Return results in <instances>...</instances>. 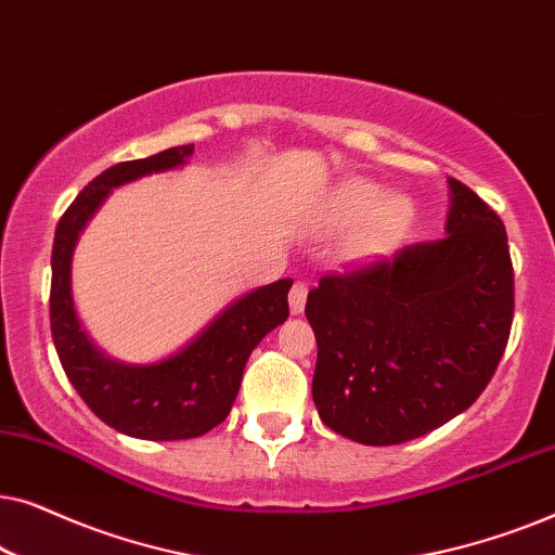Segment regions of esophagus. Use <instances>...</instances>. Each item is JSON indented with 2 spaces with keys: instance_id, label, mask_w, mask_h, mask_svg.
<instances>
[{
  "instance_id": "esophagus-1",
  "label": "esophagus",
  "mask_w": 555,
  "mask_h": 555,
  "mask_svg": "<svg viewBox=\"0 0 555 555\" xmlns=\"http://www.w3.org/2000/svg\"><path fill=\"white\" fill-rule=\"evenodd\" d=\"M291 313L293 315H300L302 308H306V300H308V285L306 283H295L291 287Z\"/></svg>"
}]
</instances>
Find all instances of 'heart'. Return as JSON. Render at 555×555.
I'll return each instance as SVG.
<instances>
[{"label": "heart", "instance_id": "obj_1", "mask_svg": "<svg viewBox=\"0 0 555 555\" xmlns=\"http://www.w3.org/2000/svg\"><path fill=\"white\" fill-rule=\"evenodd\" d=\"M361 216L364 219L346 242V255L351 260H371L391 253L412 227L414 204L401 194L382 196V186L369 179L340 181L331 196V219L348 224Z\"/></svg>", "mask_w": 555, "mask_h": 555}]
</instances>
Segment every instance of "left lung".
Wrapping results in <instances>:
<instances>
[{
    "mask_svg": "<svg viewBox=\"0 0 555 555\" xmlns=\"http://www.w3.org/2000/svg\"><path fill=\"white\" fill-rule=\"evenodd\" d=\"M447 237L399 249L308 293L318 340L313 401L325 427L386 447L424 437L475 404L515 310L505 224L450 179Z\"/></svg>",
    "mask_w": 555,
    "mask_h": 555,
    "instance_id": "obj_1",
    "label": "left lung"
}]
</instances>
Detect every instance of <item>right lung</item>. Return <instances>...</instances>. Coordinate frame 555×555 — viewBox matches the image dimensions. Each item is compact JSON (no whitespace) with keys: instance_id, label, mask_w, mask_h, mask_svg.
Returning a JSON list of instances; mask_svg holds the SVG:
<instances>
[{"instance_id":"obj_1","label":"right lung","mask_w":555,"mask_h":555,"mask_svg":"<svg viewBox=\"0 0 555 555\" xmlns=\"http://www.w3.org/2000/svg\"><path fill=\"white\" fill-rule=\"evenodd\" d=\"M192 154L194 143H189L105 169L60 217L52 245L50 328L67 378L98 420L120 435L154 442L202 437L222 424L237 399L242 371L253 348L291 313L287 291L293 280L285 278L242 295L192 344L164 361H116L88 338L70 291V262L80 232L111 189L149 173L177 169Z\"/></svg>"}]
</instances>
